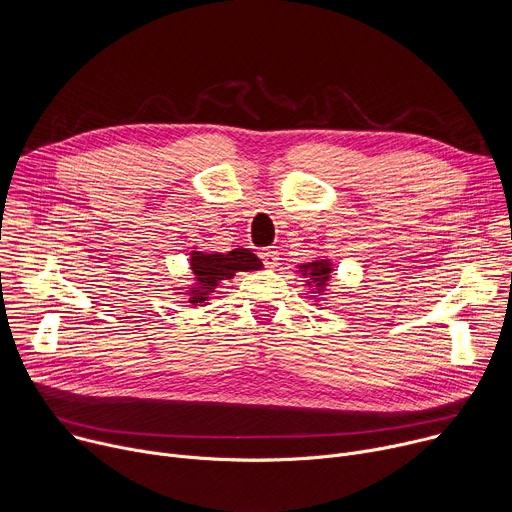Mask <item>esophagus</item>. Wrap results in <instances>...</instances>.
<instances>
[{
    "label": "esophagus",
    "instance_id": "esophagus-1",
    "mask_svg": "<svg viewBox=\"0 0 512 512\" xmlns=\"http://www.w3.org/2000/svg\"><path fill=\"white\" fill-rule=\"evenodd\" d=\"M259 257H261V261L265 263V267H269V269H275V267L279 265V253L273 251V249H263V251L259 253Z\"/></svg>",
    "mask_w": 512,
    "mask_h": 512
}]
</instances>
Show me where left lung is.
<instances>
[{"mask_svg": "<svg viewBox=\"0 0 512 512\" xmlns=\"http://www.w3.org/2000/svg\"><path fill=\"white\" fill-rule=\"evenodd\" d=\"M298 275L304 279V285L308 289V296L314 298V304H326V296L330 291V281L334 273V261L328 255H318L312 261L296 265Z\"/></svg>", "mask_w": 512, "mask_h": 512, "instance_id": "8db88e82", "label": "left lung"}]
</instances>
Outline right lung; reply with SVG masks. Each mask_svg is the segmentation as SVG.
Returning a JSON list of instances; mask_svg holds the SVG:
<instances>
[{"mask_svg":"<svg viewBox=\"0 0 512 512\" xmlns=\"http://www.w3.org/2000/svg\"><path fill=\"white\" fill-rule=\"evenodd\" d=\"M190 283L186 287H174L176 294L186 298L192 306H208L216 287L223 281H231L237 273L263 269L261 259L243 247L229 253L202 251L192 247L190 251Z\"/></svg>","mask_w":512,"mask_h":512,"instance_id":"right-lung-1","label":"right lung"}]
</instances>
